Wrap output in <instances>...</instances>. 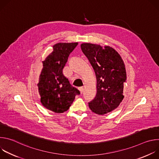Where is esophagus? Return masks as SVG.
Listing matches in <instances>:
<instances>
[{"label":"esophagus","instance_id":"esophagus-1","mask_svg":"<svg viewBox=\"0 0 159 159\" xmlns=\"http://www.w3.org/2000/svg\"><path fill=\"white\" fill-rule=\"evenodd\" d=\"M79 90L80 93L82 94V93H83V91H84V88H83L82 87H79Z\"/></svg>","mask_w":159,"mask_h":159}]
</instances>
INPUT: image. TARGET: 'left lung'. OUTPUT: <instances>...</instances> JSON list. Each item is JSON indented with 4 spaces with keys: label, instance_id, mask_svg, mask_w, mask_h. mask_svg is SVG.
Segmentation results:
<instances>
[{
    "label": "left lung",
    "instance_id": "1",
    "mask_svg": "<svg viewBox=\"0 0 159 159\" xmlns=\"http://www.w3.org/2000/svg\"><path fill=\"white\" fill-rule=\"evenodd\" d=\"M80 48L91 64L96 77L97 93L89 103L90 109L102 115L116 109L124 99L126 68L120 54L112 47L84 43Z\"/></svg>",
    "mask_w": 159,
    "mask_h": 159
}]
</instances>
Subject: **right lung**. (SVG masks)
<instances>
[{
	"label": "right lung",
	"mask_w": 159,
	"mask_h": 159,
	"mask_svg": "<svg viewBox=\"0 0 159 159\" xmlns=\"http://www.w3.org/2000/svg\"><path fill=\"white\" fill-rule=\"evenodd\" d=\"M78 44L58 43L53 52L43 61V68L37 84L41 104L48 110L62 113L69 109L79 90L72 87L62 73L68 57Z\"/></svg>",
	"instance_id": "obj_1"
}]
</instances>
